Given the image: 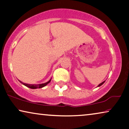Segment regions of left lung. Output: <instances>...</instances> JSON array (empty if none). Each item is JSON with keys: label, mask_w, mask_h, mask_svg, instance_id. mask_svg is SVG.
<instances>
[{"label": "left lung", "mask_w": 129, "mask_h": 129, "mask_svg": "<svg viewBox=\"0 0 129 129\" xmlns=\"http://www.w3.org/2000/svg\"><path fill=\"white\" fill-rule=\"evenodd\" d=\"M105 81H104L103 82H102V83H100V84H99V85H98V86H97V87H100V86H101V85H102V84H104V83H105Z\"/></svg>", "instance_id": "1"}]
</instances>
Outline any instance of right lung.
Segmentation results:
<instances>
[{
  "instance_id": "right-lung-1",
  "label": "right lung",
  "mask_w": 129,
  "mask_h": 129,
  "mask_svg": "<svg viewBox=\"0 0 129 129\" xmlns=\"http://www.w3.org/2000/svg\"><path fill=\"white\" fill-rule=\"evenodd\" d=\"M51 79L52 78H51L49 81H48V82H46V83H43V84H26V83H23V82L20 81V83H21V84H23V85H25V86L29 88H31V89H37V88H42L44 87L45 86H46V85L48 84H49L50 82H51Z\"/></svg>"
}]
</instances>
